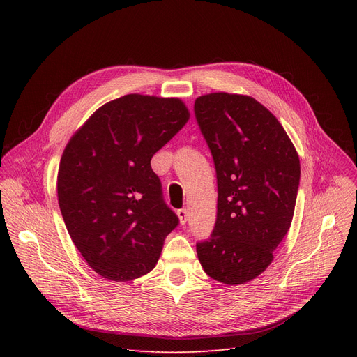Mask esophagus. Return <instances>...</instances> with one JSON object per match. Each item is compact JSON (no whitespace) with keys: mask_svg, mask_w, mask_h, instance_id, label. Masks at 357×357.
Segmentation results:
<instances>
[{"mask_svg":"<svg viewBox=\"0 0 357 357\" xmlns=\"http://www.w3.org/2000/svg\"><path fill=\"white\" fill-rule=\"evenodd\" d=\"M178 217H179V221H181V224H185L186 222V220H188V211H186L185 208H182V210H178Z\"/></svg>","mask_w":357,"mask_h":357,"instance_id":"34e87169","label":"esophagus"}]
</instances>
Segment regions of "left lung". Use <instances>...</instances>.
Returning <instances> with one entry per match:
<instances>
[{"mask_svg":"<svg viewBox=\"0 0 357 357\" xmlns=\"http://www.w3.org/2000/svg\"><path fill=\"white\" fill-rule=\"evenodd\" d=\"M194 111L218 186L213 234L197 243L199 264L221 284H246L268 269L291 227L299 158L282 124L249 96L207 93Z\"/></svg>","mask_w":357,"mask_h":357,"instance_id":"8db88e82","label":"left lung"}]
</instances>
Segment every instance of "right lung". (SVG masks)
Returning a JSON list of instances; mask_svg holds the SVG:
<instances>
[{
	"label": "right lung",
	"mask_w": 357,
	"mask_h": 357,
	"mask_svg": "<svg viewBox=\"0 0 357 357\" xmlns=\"http://www.w3.org/2000/svg\"><path fill=\"white\" fill-rule=\"evenodd\" d=\"M190 120L179 98L128 93L100 107L68 142L58 201L91 269L127 282L152 271L178 226L150 160Z\"/></svg>",
	"instance_id": "right-lung-1"
}]
</instances>
